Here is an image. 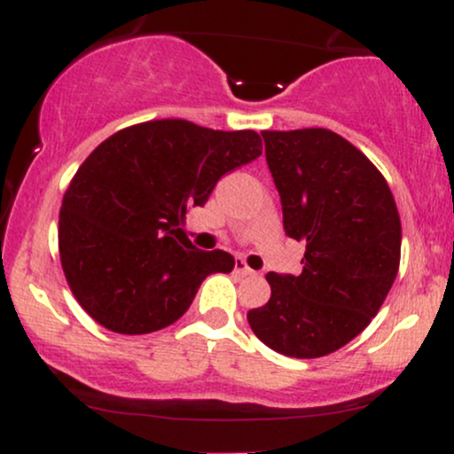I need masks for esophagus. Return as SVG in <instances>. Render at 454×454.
I'll return each mask as SVG.
<instances>
[{"mask_svg":"<svg viewBox=\"0 0 454 454\" xmlns=\"http://www.w3.org/2000/svg\"><path fill=\"white\" fill-rule=\"evenodd\" d=\"M234 270H237L239 275H243V278H247V275H256V270L249 269L247 264H245V260H237V264H234Z\"/></svg>","mask_w":454,"mask_h":454,"instance_id":"34e87169","label":"esophagus"}]
</instances>
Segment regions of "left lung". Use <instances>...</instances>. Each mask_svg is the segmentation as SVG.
Wrapping results in <instances>:
<instances>
[{
    "instance_id": "8db88e82",
    "label": "left lung",
    "mask_w": 454,
    "mask_h": 454,
    "mask_svg": "<svg viewBox=\"0 0 454 454\" xmlns=\"http://www.w3.org/2000/svg\"><path fill=\"white\" fill-rule=\"evenodd\" d=\"M262 138L284 231L305 256L301 275L267 273L270 299L247 311L249 326L286 356H326L372 322L397 278V205L376 166L331 129Z\"/></svg>"
}]
</instances>
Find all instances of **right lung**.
<instances>
[{"label":"right lung","mask_w":454,"mask_h":454,"mask_svg":"<svg viewBox=\"0 0 454 454\" xmlns=\"http://www.w3.org/2000/svg\"><path fill=\"white\" fill-rule=\"evenodd\" d=\"M260 153L254 129L220 132L184 119L104 140L76 170L59 213L61 267L82 309L121 335L179 320L202 281L234 269L228 252L192 245L185 213Z\"/></svg>","instance_id":"obj_1"}]
</instances>
